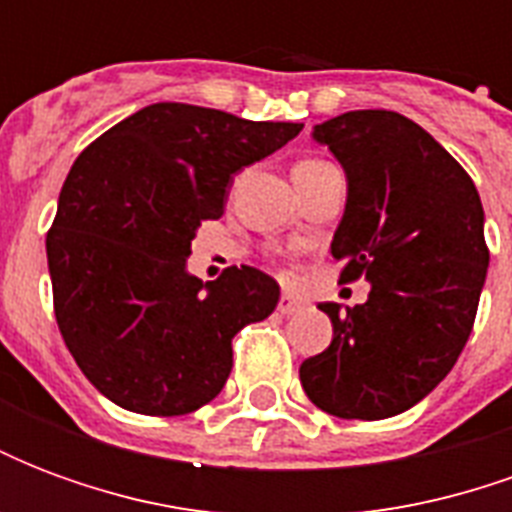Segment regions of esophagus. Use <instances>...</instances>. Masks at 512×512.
<instances>
[{"instance_id": "obj_1", "label": "esophagus", "mask_w": 512, "mask_h": 512, "mask_svg": "<svg viewBox=\"0 0 512 512\" xmlns=\"http://www.w3.org/2000/svg\"><path fill=\"white\" fill-rule=\"evenodd\" d=\"M301 307H304V301L296 299V296H290V293H282V296H279L277 310L282 312V315H293V312H299Z\"/></svg>"}]
</instances>
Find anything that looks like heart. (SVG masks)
I'll use <instances>...</instances> for the list:
<instances>
[{
  "label": "heart",
  "instance_id": "1",
  "mask_svg": "<svg viewBox=\"0 0 512 512\" xmlns=\"http://www.w3.org/2000/svg\"><path fill=\"white\" fill-rule=\"evenodd\" d=\"M315 164H326V161H304V164H299V167H296V169H301V167H315Z\"/></svg>",
  "mask_w": 512,
  "mask_h": 512
}]
</instances>
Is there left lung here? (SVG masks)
Masks as SVG:
<instances>
[{"label": "left lung", "mask_w": 512, "mask_h": 512, "mask_svg": "<svg viewBox=\"0 0 512 512\" xmlns=\"http://www.w3.org/2000/svg\"><path fill=\"white\" fill-rule=\"evenodd\" d=\"M348 178L332 255L340 282L367 279L365 304H318L332 345L304 359L315 406L343 419H386L436 389L458 362L480 304L488 246L469 172L414 120L359 109L315 126Z\"/></svg>", "instance_id": "8db88e82"}]
</instances>
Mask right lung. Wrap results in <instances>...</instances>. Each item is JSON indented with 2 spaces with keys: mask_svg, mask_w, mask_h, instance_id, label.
<instances>
[{
  "mask_svg": "<svg viewBox=\"0 0 512 512\" xmlns=\"http://www.w3.org/2000/svg\"><path fill=\"white\" fill-rule=\"evenodd\" d=\"M301 128L167 101L73 161L46 235L54 315L79 370L112 403L180 417L222 392L233 337L274 312L279 285L252 266L202 285L186 274L191 238L222 216L235 172Z\"/></svg>",
  "mask_w": 512,
  "mask_h": 512,
  "instance_id": "right-lung-1",
  "label": "right lung"
}]
</instances>
